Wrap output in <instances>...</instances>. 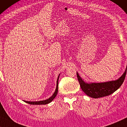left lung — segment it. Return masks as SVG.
Wrapping results in <instances>:
<instances>
[{
	"mask_svg": "<svg viewBox=\"0 0 127 127\" xmlns=\"http://www.w3.org/2000/svg\"><path fill=\"white\" fill-rule=\"evenodd\" d=\"M127 67L123 75L116 81L103 82V83H85L76 72L78 80L82 90L87 95L94 98H98L109 95L116 92L122 85L126 78Z\"/></svg>",
	"mask_w": 127,
	"mask_h": 127,
	"instance_id": "1",
	"label": "left lung"
}]
</instances>
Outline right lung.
Here are the masks:
<instances>
[{
    "instance_id": "add662e5",
    "label": "right lung",
    "mask_w": 127,
    "mask_h": 127,
    "mask_svg": "<svg viewBox=\"0 0 127 127\" xmlns=\"http://www.w3.org/2000/svg\"><path fill=\"white\" fill-rule=\"evenodd\" d=\"M59 77L58 78V80H57V85H56V90H55V92L49 98H48L46 100H44V101H35V102H30V101H25V102L26 103H29V104L30 105H45V104H48L51 102L52 101V100L56 97V96L58 94V81H59Z\"/></svg>"
}]
</instances>
